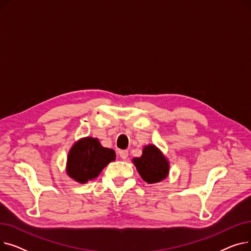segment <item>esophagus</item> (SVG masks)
<instances>
[{
  "label": "esophagus",
  "mask_w": 251,
  "mask_h": 251,
  "mask_svg": "<svg viewBox=\"0 0 251 251\" xmlns=\"http://www.w3.org/2000/svg\"><path fill=\"white\" fill-rule=\"evenodd\" d=\"M119 155H120L122 160H126L128 157V151H119Z\"/></svg>",
  "instance_id": "1"
}]
</instances>
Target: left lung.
I'll return each mask as SVG.
<instances>
[{"instance_id":"obj_1","label":"left lung","mask_w":251,"mask_h":251,"mask_svg":"<svg viewBox=\"0 0 251 251\" xmlns=\"http://www.w3.org/2000/svg\"><path fill=\"white\" fill-rule=\"evenodd\" d=\"M140 177L149 184L159 183L166 179L170 172V162L154 144H149L142 150V154L132 160Z\"/></svg>"}]
</instances>
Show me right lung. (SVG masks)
Segmentation results:
<instances>
[{
	"label": "right lung",
	"mask_w": 251,
	"mask_h": 251,
	"mask_svg": "<svg viewBox=\"0 0 251 251\" xmlns=\"http://www.w3.org/2000/svg\"><path fill=\"white\" fill-rule=\"evenodd\" d=\"M115 160L114 150L103 148L98 138L87 136L75 141L71 147L66 172L74 181L85 184L97 178L102 169Z\"/></svg>",
	"instance_id": "right-lung-1"
}]
</instances>
